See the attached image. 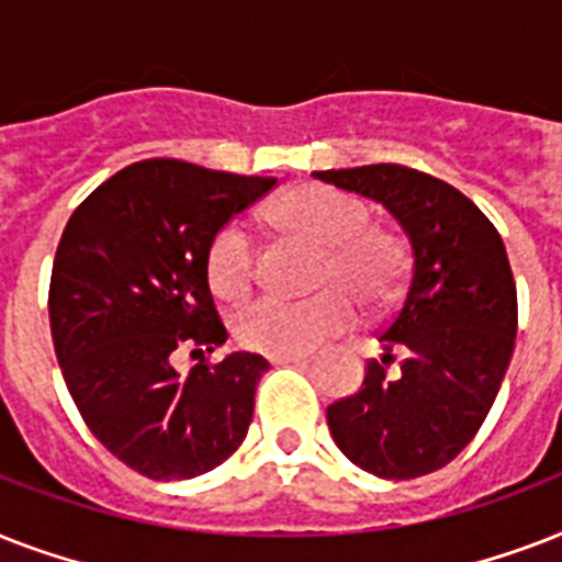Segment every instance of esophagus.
I'll return each mask as SVG.
<instances>
[{
	"label": "esophagus",
	"instance_id": "34e87169",
	"mask_svg": "<svg viewBox=\"0 0 562 562\" xmlns=\"http://www.w3.org/2000/svg\"><path fill=\"white\" fill-rule=\"evenodd\" d=\"M306 352H285V356H268L271 364H300V361H306Z\"/></svg>",
	"mask_w": 562,
	"mask_h": 562
}]
</instances>
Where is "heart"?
Wrapping results in <instances>:
<instances>
[{"mask_svg":"<svg viewBox=\"0 0 562 562\" xmlns=\"http://www.w3.org/2000/svg\"><path fill=\"white\" fill-rule=\"evenodd\" d=\"M273 227L317 247L312 285L324 289L306 300L259 297L238 308L241 347L268 356L308 352L356 321V306L379 308L396 294L405 273V250L387 229L370 227L368 206L326 187H297L271 206ZM206 277L224 300H241L254 289V238L238 221L212 236Z\"/></svg>","mask_w":562,"mask_h":562,"instance_id":"obj_1","label":"heart"}]
</instances>
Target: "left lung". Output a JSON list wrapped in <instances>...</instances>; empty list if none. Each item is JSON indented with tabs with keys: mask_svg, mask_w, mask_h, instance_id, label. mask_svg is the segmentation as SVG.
Wrapping results in <instances>:
<instances>
[{
	"mask_svg": "<svg viewBox=\"0 0 562 562\" xmlns=\"http://www.w3.org/2000/svg\"><path fill=\"white\" fill-rule=\"evenodd\" d=\"M315 178L379 201L408 238L405 294L379 333L384 356L368 361L359 391L326 408L329 431L361 470L419 479L475 437L514 356L505 241L467 194L426 171L375 162Z\"/></svg>",
	"mask_w": 562,
	"mask_h": 562,
	"instance_id": "1",
	"label": "left lung"
}]
</instances>
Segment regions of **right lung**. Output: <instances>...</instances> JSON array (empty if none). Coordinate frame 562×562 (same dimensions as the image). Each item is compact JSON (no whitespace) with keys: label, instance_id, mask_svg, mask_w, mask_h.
<instances>
[{"label":"right lung","instance_id":"right-lung-1","mask_svg":"<svg viewBox=\"0 0 562 562\" xmlns=\"http://www.w3.org/2000/svg\"><path fill=\"white\" fill-rule=\"evenodd\" d=\"M273 187L277 178L143 160L104 180L60 236L48 282L57 364L87 428L145 479L203 475L245 440L268 361L201 359L183 379L171 359L227 341L206 250Z\"/></svg>","mask_w":562,"mask_h":562}]
</instances>
